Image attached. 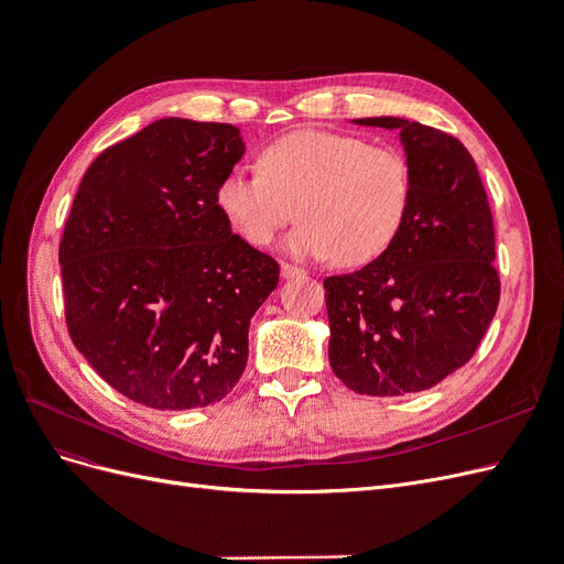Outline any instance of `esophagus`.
Listing matches in <instances>:
<instances>
[{
	"mask_svg": "<svg viewBox=\"0 0 564 564\" xmlns=\"http://www.w3.org/2000/svg\"><path fill=\"white\" fill-rule=\"evenodd\" d=\"M280 270H282V278H284V280H294V278H303V275H305V272H303L301 268H296V265H292V263H282Z\"/></svg>",
	"mask_w": 564,
	"mask_h": 564,
	"instance_id": "esophagus-1",
	"label": "esophagus"
}]
</instances>
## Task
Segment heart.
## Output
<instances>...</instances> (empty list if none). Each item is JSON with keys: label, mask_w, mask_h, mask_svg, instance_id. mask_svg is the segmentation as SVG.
Wrapping results in <instances>:
<instances>
[{"label": "heart", "mask_w": 564, "mask_h": 564, "mask_svg": "<svg viewBox=\"0 0 564 564\" xmlns=\"http://www.w3.org/2000/svg\"><path fill=\"white\" fill-rule=\"evenodd\" d=\"M261 169L235 166L218 181L216 204L253 247H268L294 218L289 251L362 265L400 235L414 193L395 148L327 131H294L272 141Z\"/></svg>", "instance_id": "heart-1"}]
</instances>
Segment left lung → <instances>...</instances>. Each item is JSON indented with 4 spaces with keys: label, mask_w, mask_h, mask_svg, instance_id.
<instances>
[{
    "label": "left lung",
    "mask_w": 564,
    "mask_h": 564,
    "mask_svg": "<svg viewBox=\"0 0 564 564\" xmlns=\"http://www.w3.org/2000/svg\"><path fill=\"white\" fill-rule=\"evenodd\" d=\"M400 131L414 193L377 261L324 280L329 365L360 395L437 386L464 367L497 313L494 220L470 152L452 133L400 117L355 119Z\"/></svg>",
    "instance_id": "left-lung-1"
}]
</instances>
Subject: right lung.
<instances>
[{
  "label": "right lung",
  "mask_w": 564,
  "mask_h": 564,
  "mask_svg": "<svg viewBox=\"0 0 564 564\" xmlns=\"http://www.w3.org/2000/svg\"><path fill=\"white\" fill-rule=\"evenodd\" d=\"M242 155L237 127L166 117L106 148L79 183L58 247L67 332L133 402L207 406L247 367L280 265L216 204Z\"/></svg>",
  "instance_id": "right-lung-1"
}]
</instances>
